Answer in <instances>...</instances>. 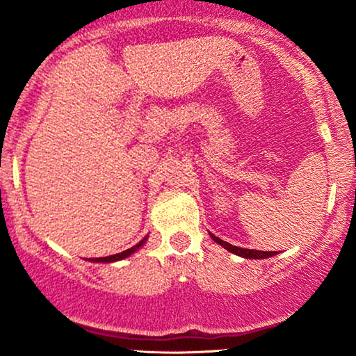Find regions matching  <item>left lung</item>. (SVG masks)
Returning <instances> with one entry per match:
<instances>
[{
  "label": "left lung",
  "instance_id": "8db88e82",
  "mask_svg": "<svg viewBox=\"0 0 356 356\" xmlns=\"http://www.w3.org/2000/svg\"><path fill=\"white\" fill-rule=\"evenodd\" d=\"M211 238L216 241V243L220 244L224 249L232 252V254H238L241 257H246V259H266V257H271L277 254L276 251H257V249H246V248H238V246H232V244L226 243V241L216 238L214 234H211Z\"/></svg>",
  "mask_w": 356,
  "mask_h": 356
}]
</instances>
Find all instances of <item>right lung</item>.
Returning a JSON list of instances; mask_svg holds the SVG:
<instances>
[{"mask_svg": "<svg viewBox=\"0 0 356 356\" xmlns=\"http://www.w3.org/2000/svg\"><path fill=\"white\" fill-rule=\"evenodd\" d=\"M142 246V241L140 243L137 244V246H132L130 249H127V251H122V252H118V254H113V256H108V257H104V259H100V261H105V263H113V261H120V259H125V257H129L130 254H134V252L137 251L138 248Z\"/></svg>", "mask_w": 356, "mask_h": 356, "instance_id": "add662e5", "label": "right lung"}]
</instances>
